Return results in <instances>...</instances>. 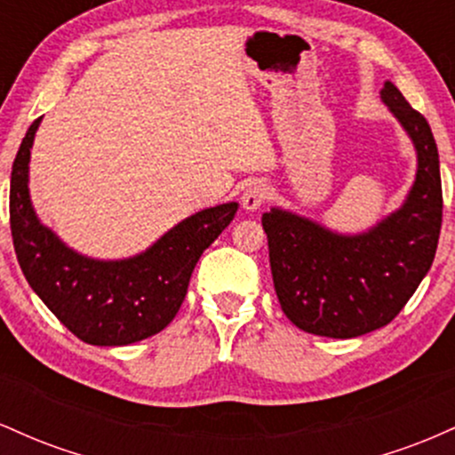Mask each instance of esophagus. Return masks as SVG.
<instances>
[{"instance_id":"obj_1","label":"esophagus","mask_w":455,"mask_h":455,"mask_svg":"<svg viewBox=\"0 0 455 455\" xmlns=\"http://www.w3.org/2000/svg\"><path fill=\"white\" fill-rule=\"evenodd\" d=\"M269 196V190L267 186L260 184V181H254V184H250L248 188L243 190L242 195V205L245 212H257L260 205H263L265 201H267Z\"/></svg>"}]
</instances>
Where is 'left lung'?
I'll list each match as a JSON object with an SVG mask.
<instances>
[{
  "mask_svg": "<svg viewBox=\"0 0 455 455\" xmlns=\"http://www.w3.org/2000/svg\"><path fill=\"white\" fill-rule=\"evenodd\" d=\"M380 98L417 149L404 205L359 235L333 233L284 210L263 213L282 312L315 336L357 338L400 315L435 260L443 222L438 149L430 124L394 83Z\"/></svg>",
  "mask_w": 455,
  "mask_h": 455,
  "instance_id": "1",
  "label": "left lung"
}]
</instances>
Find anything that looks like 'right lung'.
Returning <instances> with one entry per match:
<instances>
[{
	"label": "right lung",
	"instance_id": "right-lung-1",
	"mask_svg": "<svg viewBox=\"0 0 455 455\" xmlns=\"http://www.w3.org/2000/svg\"><path fill=\"white\" fill-rule=\"evenodd\" d=\"M40 119L25 134L10 175V231L23 275L78 340L96 347L145 340L173 321L203 250L231 224L237 203L186 218L132 259L83 257L46 228L31 207L29 149Z\"/></svg>",
	"mask_w": 455,
	"mask_h": 455
}]
</instances>
